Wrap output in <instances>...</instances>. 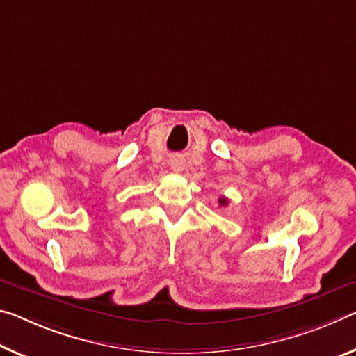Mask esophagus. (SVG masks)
Here are the masks:
<instances>
[{"label": "esophagus", "instance_id": "1", "mask_svg": "<svg viewBox=\"0 0 356 356\" xmlns=\"http://www.w3.org/2000/svg\"><path fill=\"white\" fill-rule=\"evenodd\" d=\"M171 168H172V171L180 172V171H182V169H184V163L179 161V160H174V161L171 163Z\"/></svg>", "mask_w": 356, "mask_h": 356}]
</instances>
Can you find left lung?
<instances>
[{"mask_svg":"<svg viewBox=\"0 0 356 356\" xmlns=\"http://www.w3.org/2000/svg\"><path fill=\"white\" fill-rule=\"evenodd\" d=\"M218 202H220V206H227L228 201H227V198H220Z\"/></svg>","mask_w":356,"mask_h":356,"instance_id":"1","label":"left lung"}]
</instances>
